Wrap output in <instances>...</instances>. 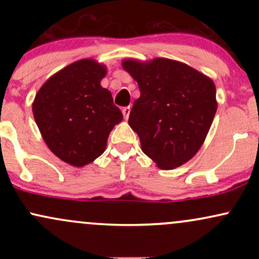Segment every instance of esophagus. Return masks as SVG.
Segmentation results:
<instances>
[{"label": "esophagus", "mask_w": 259, "mask_h": 259, "mask_svg": "<svg viewBox=\"0 0 259 259\" xmlns=\"http://www.w3.org/2000/svg\"><path fill=\"white\" fill-rule=\"evenodd\" d=\"M121 112H123L124 118H125V119H127V118H129V114H130V106L124 107V108L121 109Z\"/></svg>", "instance_id": "1"}]
</instances>
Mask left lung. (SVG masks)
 I'll list each match as a JSON object with an SVG mask.
<instances>
[{
	"instance_id": "8db88e82",
	"label": "left lung",
	"mask_w": 259,
	"mask_h": 259,
	"mask_svg": "<svg viewBox=\"0 0 259 259\" xmlns=\"http://www.w3.org/2000/svg\"><path fill=\"white\" fill-rule=\"evenodd\" d=\"M123 68L138 81L129 125L146 156L162 169L183 165L197 153L217 112L214 82L190 65L167 58L134 59Z\"/></svg>"
}]
</instances>
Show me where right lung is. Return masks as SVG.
Here are the masks:
<instances>
[{"instance_id":"add662e5","label":"right lung","mask_w":259,"mask_h":259,"mask_svg":"<svg viewBox=\"0 0 259 259\" xmlns=\"http://www.w3.org/2000/svg\"><path fill=\"white\" fill-rule=\"evenodd\" d=\"M106 67L81 59L51 76L35 96L32 113L58 158L82 167L105 152L109 133L123 119L112 94L101 86Z\"/></svg>"}]
</instances>
